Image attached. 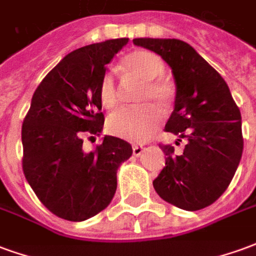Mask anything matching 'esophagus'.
Wrapping results in <instances>:
<instances>
[{
  "label": "esophagus",
  "instance_id": "esophagus-1",
  "mask_svg": "<svg viewBox=\"0 0 256 256\" xmlns=\"http://www.w3.org/2000/svg\"><path fill=\"white\" fill-rule=\"evenodd\" d=\"M144 152V148L142 146H138V145H134L133 146V155L134 156H140L141 154Z\"/></svg>",
  "mask_w": 256,
  "mask_h": 256
}]
</instances>
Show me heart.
Instances as JSON below:
<instances>
[{
	"mask_svg": "<svg viewBox=\"0 0 256 256\" xmlns=\"http://www.w3.org/2000/svg\"><path fill=\"white\" fill-rule=\"evenodd\" d=\"M123 66L136 78L144 80L137 96V106L120 108L112 114L106 120L108 132L119 138L130 142H144L155 133L162 122V112L172 104V90L162 76L164 74V63L155 53L137 50L130 53L123 60ZM98 98L101 106L114 110L119 102V92L115 76L106 71L100 80Z\"/></svg>",
	"mask_w": 256,
	"mask_h": 256,
	"instance_id": "heart-1",
	"label": "heart"
}]
</instances>
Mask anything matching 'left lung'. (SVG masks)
<instances>
[{
  "label": "left lung",
  "instance_id": "obj_1",
  "mask_svg": "<svg viewBox=\"0 0 256 256\" xmlns=\"http://www.w3.org/2000/svg\"><path fill=\"white\" fill-rule=\"evenodd\" d=\"M133 42L158 53L172 67L177 93L164 130L178 136V141L186 140L181 154L172 145L160 144L166 167L154 188L178 208H204L225 192L242 159L240 110L224 78L189 44L159 38Z\"/></svg>",
  "mask_w": 256,
  "mask_h": 256
}]
</instances>
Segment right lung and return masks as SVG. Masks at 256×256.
<instances>
[{"label": "right lung", "instance_id": "right-lung-1", "mask_svg": "<svg viewBox=\"0 0 256 256\" xmlns=\"http://www.w3.org/2000/svg\"><path fill=\"white\" fill-rule=\"evenodd\" d=\"M128 42L108 40L68 53L34 92L22 126V166L36 198L58 218L79 222L106 208L116 190L118 167L133 154L112 136L93 152L82 150L84 136L102 130L100 80Z\"/></svg>", "mask_w": 256, "mask_h": 256}]
</instances>
